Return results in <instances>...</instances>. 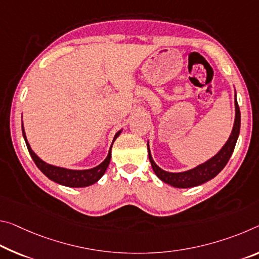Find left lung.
<instances>
[{"label": "left lung", "mask_w": 259, "mask_h": 259, "mask_svg": "<svg viewBox=\"0 0 259 259\" xmlns=\"http://www.w3.org/2000/svg\"><path fill=\"white\" fill-rule=\"evenodd\" d=\"M240 126H241V113H240L239 105H237L236 93H235V121H234L233 130H232L231 136L228 138V141L225 143V145L221 147V150L218 152V153H217L214 157L208 159L207 161H205L204 163H200V165H198L197 167L192 168V169L181 171V173H170V171H166L161 169V168L154 162V160L151 155L149 142H147L149 159L155 175H157L162 182L170 184V186L174 188H192L210 181V180H212L213 178H215V176L224 169V167L227 165L228 160L233 154L234 149H235L237 138H239Z\"/></svg>", "instance_id": "8db88e82"}]
</instances>
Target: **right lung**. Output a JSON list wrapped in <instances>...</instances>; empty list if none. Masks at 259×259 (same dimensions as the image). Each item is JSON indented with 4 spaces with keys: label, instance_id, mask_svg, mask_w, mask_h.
<instances>
[{
    "label": "right lung",
    "instance_id": "1",
    "mask_svg": "<svg viewBox=\"0 0 259 259\" xmlns=\"http://www.w3.org/2000/svg\"><path fill=\"white\" fill-rule=\"evenodd\" d=\"M22 130H23V137L25 139L27 150L30 152L32 159H33L34 163L36 167L42 171V173L47 176L49 180L54 181L59 184H62V186L65 187H70V188H84V187H89L92 186L96 182L99 181V180L102 178V175L105 174L106 169L110 162V157H112V146L113 143L115 142L118 136H120L121 131L115 134L112 146H110L109 152L107 154V157L102 161L100 165H98L97 167H93L91 169H83V170H76V169H68V168H63V167H57V166H53L49 165V163L45 162L44 160H41L38 155H36L33 151H32L30 144H28L26 135H25V130H24V126L22 124Z\"/></svg>",
    "mask_w": 259,
    "mask_h": 259
}]
</instances>
